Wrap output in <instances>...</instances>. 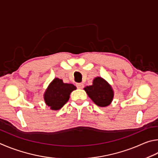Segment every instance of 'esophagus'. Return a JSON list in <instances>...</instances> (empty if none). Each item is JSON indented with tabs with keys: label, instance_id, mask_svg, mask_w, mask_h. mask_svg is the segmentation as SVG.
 Here are the masks:
<instances>
[{
	"label": "esophagus",
	"instance_id": "obj_1",
	"mask_svg": "<svg viewBox=\"0 0 158 158\" xmlns=\"http://www.w3.org/2000/svg\"><path fill=\"white\" fill-rule=\"evenodd\" d=\"M76 87L78 88V89H82L84 87V85L82 83H77Z\"/></svg>",
	"mask_w": 158,
	"mask_h": 158
}]
</instances>
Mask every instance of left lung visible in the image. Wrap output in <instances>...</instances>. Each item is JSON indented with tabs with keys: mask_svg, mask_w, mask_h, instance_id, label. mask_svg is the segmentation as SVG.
Wrapping results in <instances>:
<instances>
[{
	"mask_svg": "<svg viewBox=\"0 0 158 158\" xmlns=\"http://www.w3.org/2000/svg\"><path fill=\"white\" fill-rule=\"evenodd\" d=\"M89 97L98 106L107 107L112 103L114 92L108 82L101 77H96L93 85L84 88Z\"/></svg>",
	"mask_w": 158,
	"mask_h": 158,
	"instance_id": "1",
	"label": "left lung"
}]
</instances>
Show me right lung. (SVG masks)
<instances>
[{
	"mask_svg": "<svg viewBox=\"0 0 158 158\" xmlns=\"http://www.w3.org/2000/svg\"><path fill=\"white\" fill-rule=\"evenodd\" d=\"M76 89L73 84L64 83L62 80L55 78L47 87L44 98L46 104L52 110L62 108L69 101L71 93Z\"/></svg>",
	"mask_w": 158,
	"mask_h": 158,
	"instance_id": "add662e5",
	"label": "right lung"
}]
</instances>
